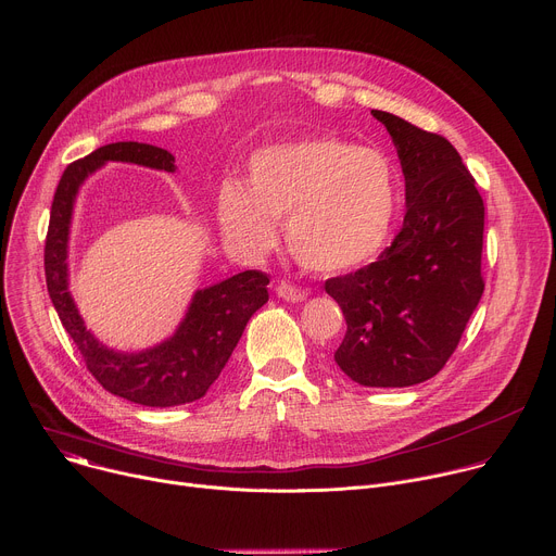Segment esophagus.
Instances as JSON below:
<instances>
[{"label":"esophagus","mask_w":556,"mask_h":556,"mask_svg":"<svg viewBox=\"0 0 556 556\" xmlns=\"http://www.w3.org/2000/svg\"><path fill=\"white\" fill-rule=\"evenodd\" d=\"M277 294L286 301H303L307 296V290L296 286V283H290V281H279L277 283Z\"/></svg>","instance_id":"obj_1"}]
</instances>
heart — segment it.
<instances>
[{"label": "heart", "mask_w": 556, "mask_h": 556, "mask_svg": "<svg viewBox=\"0 0 556 556\" xmlns=\"http://www.w3.org/2000/svg\"><path fill=\"white\" fill-rule=\"evenodd\" d=\"M403 206V176L387 153L334 136L268 144L249 161L247 185L217 191L226 242L244 255H266L275 222L292 257L324 275L356 270L380 255Z\"/></svg>", "instance_id": "b5f03b06"}]
</instances>
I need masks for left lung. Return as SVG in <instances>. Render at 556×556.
Masks as SVG:
<instances>
[{
    "instance_id": "1",
    "label": "left lung",
    "mask_w": 556,
    "mask_h": 556,
    "mask_svg": "<svg viewBox=\"0 0 556 556\" xmlns=\"http://www.w3.org/2000/svg\"><path fill=\"white\" fill-rule=\"evenodd\" d=\"M399 149L407 213L376 262L326 281L348 332L337 365L365 387L433 378L484 292V200L455 147L401 116L371 110Z\"/></svg>"
}]
</instances>
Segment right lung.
Returning <instances> with one entry per match:
<instances>
[{"instance_id": "obj_1", "label": "right lung", "mask_w": 556, "mask_h": 556, "mask_svg": "<svg viewBox=\"0 0 556 556\" xmlns=\"http://www.w3.org/2000/svg\"><path fill=\"white\" fill-rule=\"evenodd\" d=\"M108 161L176 172V157L144 142H112L65 167L54 191L43 249L46 283L59 319L101 387L144 407L193 403L208 391L228 363L251 316L268 301V275L244 270L195 292L178 332L153 350L121 354L99 343L84 326L67 292V230L74 195L81 182Z\"/></svg>"}]
</instances>
